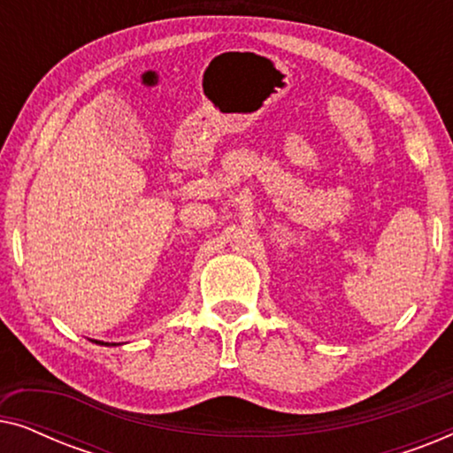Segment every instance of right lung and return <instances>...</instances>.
Listing matches in <instances>:
<instances>
[{
	"mask_svg": "<svg viewBox=\"0 0 453 453\" xmlns=\"http://www.w3.org/2000/svg\"><path fill=\"white\" fill-rule=\"evenodd\" d=\"M96 344H109V342H98V340H96Z\"/></svg>",
	"mask_w": 453,
	"mask_h": 453,
	"instance_id": "right-lung-1",
	"label": "right lung"
}]
</instances>
